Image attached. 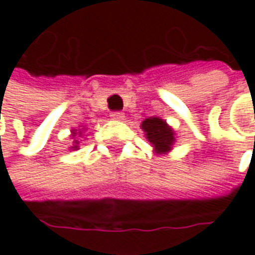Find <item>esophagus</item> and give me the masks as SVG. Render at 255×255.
Returning <instances> with one entry per match:
<instances>
[{
    "label": "esophagus",
    "instance_id": "esophagus-1",
    "mask_svg": "<svg viewBox=\"0 0 255 255\" xmlns=\"http://www.w3.org/2000/svg\"><path fill=\"white\" fill-rule=\"evenodd\" d=\"M111 118H112V120H117V121H121V120L126 118V115H124L123 112H112V114H111Z\"/></svg>",
    "mask_w": 255,
    "mask_h": 255
}]
</instances>
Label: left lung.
Here are the masks:
<instances>
[{
  "mask_svg": "<svg viewBox=\"0 0 255 255\" xmlns=\"http://www.w3.org/2000/svg\"><path fill=\"white\" fill-rule=\"evenodd\" d=\"M141 129L144 131L146 138L149 143L153 146L155 153H167L171 150L176 138H174V131L164 120L158 117H150L146 118L141 123Z\"/></svg>",
  "mask_w": 255,
  "mask_h": 255,
  "instance_id": "1",
  "label": "left lung"
}]
</instances>
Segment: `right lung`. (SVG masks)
<instances>
[{"label": "right lung", "instance_id": "add662e5", "mask_svg": "<svg viewBox=\"0 0 255 255\" xmlns=\"http://www.w3.org/2000/svg\"><path fill=\"white\" fill-rule=\"evenodd\" d=\"M77 131H78V129H72V137H74V135H77ZM78 134L81 135V131H78ZM74 143H75V144L72 146V149H77V147H78V143H79V141H78V140H75Z\"/></svg>", "mask_w": 255, "mask_h": 255}]
</instances>
